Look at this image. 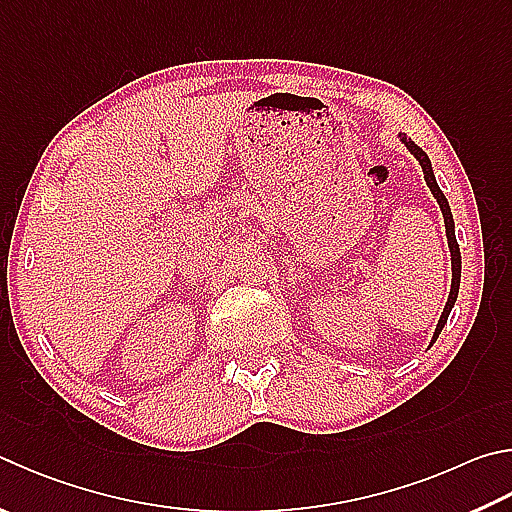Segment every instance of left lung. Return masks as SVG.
<instances>
[{
  "instance_id": "left-lung-1",
  "label": "left lung",
  "mask_w": 512,
  "mask_h": 512,
  "mask_svg": "<svg viewBox=\"0 0 512 512\" xmlns=\"http://www.w3.org/2000/svg\"><path fill=\"white\" fill-rule=\"evenodd\" d=\"M403 141H405V145H407V150H410V152L416 156V161L421 163L427 188L432 190L436 201H439L441 212H443V221H445V235H448L450 255H452V288H450L448 302H445V309H443V313H441V320H439V324H436V331H434V338H432V342H434L436 338H439V333H441V329L445 327V322H448V315H450V311H452L454 302H457L459 282H461V253H459L457 237H454V221H452V212H450V206H448V199H445V194L441 192V188H439V185H436V181H434V172H432L430 159H427V154L412 141V138H403Z\"/></svg>"
}]
</instances>
